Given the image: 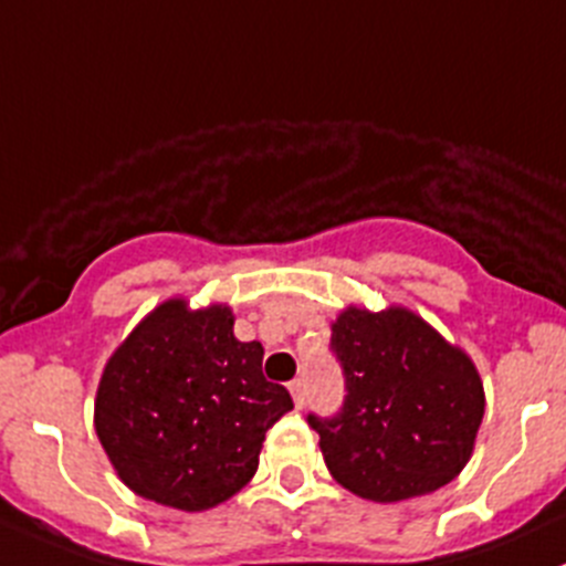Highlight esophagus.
<instances>
[{
	"label": "esophagus",
	"mask_w": 566,
	"mask_h": 566,
	"mask_svg": "<svg viewBox=\"0 0 566 566\" xmlns=\"http://www.w3.org/2000/svg\"><path fill=\"white\" fill-rule=\"evenodd\" d=\"M290 394H293V402H295V408H304V402H306V389H304V380H293V384H290Z\"/></svg>",
	"instance_id": "esophagus-1"
}]
</instances>
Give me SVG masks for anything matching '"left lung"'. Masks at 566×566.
<instances>
[{
	"instance_id": "obj_1",
	"label": "left lung",
	"mask_w": 566,
	"mask_h": 566,
	"mask_svg": "<svg viewBox=\"0 0 566 566\" xmlns=\"http://www.w3.org/2000/svg\"><path fill=\"white\" fill-rule=\"evenodd\" d=\"M331 353L345 375V402L334 416L306 421L336 482L380 504L452 482L484 416L471 358L399 306L342 312Z\"/></svg>"
}]
</instances>
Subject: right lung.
Wrapping results in <instances>:
<instances>
[{
	"mask_svg": "<svg viewBox=\"0 0 566 566\" xmlns=\"http://www.w3.org/2000/svg\"><path fill=\"white\" fill-rule=\"evenodd\" d=\"M227 306L167 301L108 358L95 432L142 499L202 512L254 476L265 432L293 410L262 375L260 342H238Z\"/></svg>",
	"mask_w": 566,
	"mask_h": 566,
	"instance_id": "right-lung-1",
	"label": "right lung"
}]
</instances>
